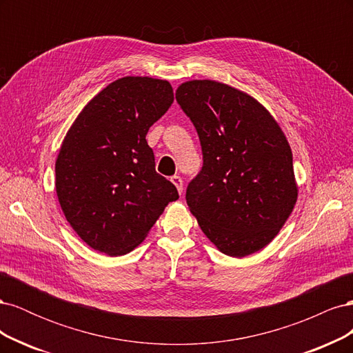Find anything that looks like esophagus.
Returning a JSON list of instances; mask_svg holds the SVG:
<instances>
[{"mask_svg":"<svg viewBox=\"0 0 353 353\" xmlns=\"http://www.w3.org/2000/svg\"><path fill=\"white\" fill-rule=\"evenodd\" d=\"M170 181H172V184L176 187L178 193L183 194V190H184V187H183V178H181L179 175H174V176H170Z\"/></svg>","mask_w":353,"mask_h":353,"instance_id":"1","label":"esophagus"}]
</instances>
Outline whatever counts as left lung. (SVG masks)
<instances>
[{
  "label": "left lung",
  "mask_w": 353,
  "mask_h": 353,
  "mask_svg": "<svg viewBox=\"0 0 353 353\" xmlns=\"http://www.w3.org/2000/svg\"><path fill=\"white\" fill-rule=\"evenodd\" d=\"M175 97L201 145L203 166L185 193L201 231L234 258L263 249L297 200L281 128L250 95L216 81L185 82Z\"/></svg>",
  "instance_id": "1"
}]
</instances>
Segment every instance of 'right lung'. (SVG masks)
<instances>
[{"label":"right lung","mask_w":353,"mask_h":353,"mask_svg":"<svg viewBox=\"0 0 353 353\" xmlns=\"http://www.w3.org/2000/svg\"><path fill=\"white\" fill-rule=\"evenodd\" d=\"M174 103L168 81L125 77L85 105L56 160L63 213L94 250L125 254L140 244L176 187L156 172L145 135Z\"/></svg>","instance_id":"obj_1"}]
</instances>
